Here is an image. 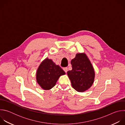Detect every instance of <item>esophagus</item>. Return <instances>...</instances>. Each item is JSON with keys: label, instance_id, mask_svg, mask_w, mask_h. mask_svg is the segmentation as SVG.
<instances>
[{"label": "esophagus", "instance_id": "obj_1", "mask_svg": "<svg viewBox=\"0 0 125 125\" xmlns=\"http://www.w3.org/2000/svg\"><path fill=\"white\" fill-rule=\"evenodd\" d=\"M63 70L65 71V73H67L68 70V68H67V67H64V68H63Z\"/></svg>", "mask_w": 125, "mask_h": 125}]
</instances>
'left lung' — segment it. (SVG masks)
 Instances as JSON below:
<instances>
[{
	"label": "left lung",
	"mask_w": 125,
	"mask_h": 125,
	"mask_svg": "<svg viewBox=\"0 0 125 125\" xmlns=\"http://www.w3.org/2000/svg\"><path fill=\"white\" fill-rule=\"evenodd\" d=\"M72 70L67 72L72 87L78 92H83L94 83L95 73L93 65L85 53H78L71 61Z\"/></svg>",
	"instance_id": "left-lung-1"
}]
</instances>
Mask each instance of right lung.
Listing matches in <instances>:
<instances>
[{"mask_svg": "<svg viewBox=\"0 0 125 125\" xmlns=\"http://www.w3.org/2000/svg\"><path fill=\"white\" fill-rule=\"evenodd\" d=\"M65 73L51 59L46 58L39 66L36 74L37 81L44 90H49L55 85L59 78Z\"/></svg>", "mask_w": 125, "mask_h": 125, "instance_id": "add662e5", "label": "right lung"}]
</instances>
